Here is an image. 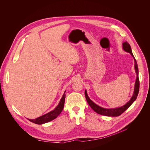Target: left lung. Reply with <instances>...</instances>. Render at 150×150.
I'll use <instances>...</instances> for the list:
<instances>
[{
	"label": "left lung",
	"mask_w": 150,
	"mask_h": 150,
	"mask_svg": "<svg viewBox=\"0 0 150 150\" xmlns=\"http://www.w3.org/2000/svg\"><path fill=\"white\" fill-rule=\"evenodd\" d=\"M122 47L124 51L129 53L131 56L134 57V62H135V70L137 74V78H136V81L135 83V87H134V93L132 95V97L130 99V100L126 103L122 107H119V108H116L113 109H105L101 108V107L99 106L98 105L94 103L88 97L87 94V90H85V98H86V100L90 105V106L91 108V109L97 113L98 114L106 116H119L121 114H122L126 110H127L128 108H129V106L135 101V100L137 98L138 93H139V77H138V65H137V62L133 55L132 49L130 45L128 43L127 41L124 42L122 44Z\"/></svg>",
	"instance_id": "1"
}]
</instances>
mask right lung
<instances>
[{
	"mask_svg": "<svg viewBox=\"0 0 150 150\" xmlns=\"http://www.w3.org/2000/svg\"><path fill=\"white\" fill-rule=\"evenodd\" d=\"M65 92L66 91L64 92V94L61 100H60L59 104L57 105V107L54 110L49 112L48 113H46L41 116H40L36 119H28V120L33 123H34L38 125H41V124L50 122L54 120V119H56L60 114V113L62 112L64 108V103H65Z\"/></svg>",
	"mask_w": 150,
	"mask_h": 150,
	"instance_id": "1",
	"label": "right lung"
}]
</instances>
